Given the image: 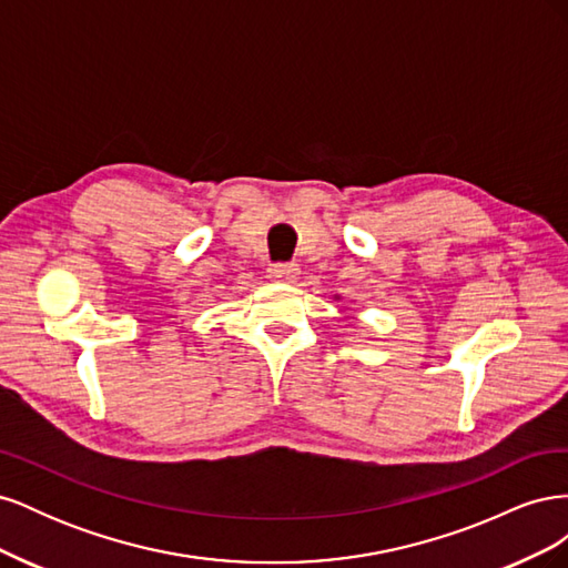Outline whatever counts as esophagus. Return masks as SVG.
Masks as SVG:
<instances>
[{"label": "esophagus", "instance_id": "esophagus-1", "mask_svg": "<svg viewBox=\"0 0 568 568\" xmlns=\"http://www.w3.org/2000/svg\"><path fill=\"white\" fill-rule=\"evenodd\" d=\"M298 274H301V267L296 263H277V265H270L267 270V277L272 282H282V284L296 282Z\"/></svg>", "mask_w": 568, "mask_h": 568}]
</instances>
